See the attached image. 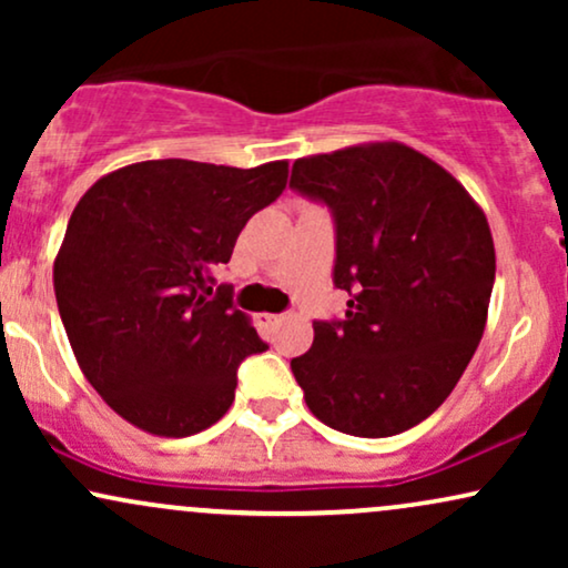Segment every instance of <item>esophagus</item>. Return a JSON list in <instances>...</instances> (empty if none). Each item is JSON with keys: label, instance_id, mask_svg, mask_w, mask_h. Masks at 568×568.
Segmentation results:
<instances>
[{"label": "esophagus", "instance_id": "1", "mask_svg": "<svg viewBox=\"0 0 568 568\" xmlns=\"http://www.w3.org/2000/svg\"><path fill=\"white\" fill-rule=\"evenodd\" d=\"M277 323H283V315H272V312H262L258 315V325H264V328H275Z\"/></svg>", "mask_w": 568, "mask_h": 568}]
</instances>
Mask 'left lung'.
I'll return each mask as SVG.
<instances>
[{
  "label": "left lung",
  "instance_id": "8db88e82",
  "mask_svg": "<svg viewBox=\"0 0 568 568\" xmlns=\"http://www.w3.org/2000/svg\"><path fill=\"white\" fill-rule=\"evenodd\" d=\"M291 186L331 207L347 317L315 323L291 371L312 414L357 438H389L452 395L484 336L494 240L446 168L397 141L293 162Z\"/></svg>",
  "mask_w": 568,
  "mask_h": 568
}]
</instances>
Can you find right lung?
<instances>
[{"label":"right lung","instance_id":"right-lung-1","mask_svg":"<svg viewBox=\"0 0 568 568\" xmlns=\"http://www.w3.org/2000/svg\"><path fill=\"white\" fill-rule=\"evenodd\" d=\"M285 184V160H146L77 202L53 266L58 312L84 379L133 427L186 438L230 410L237 366L266 344L226 285L211 296L213 270Z\"/></svg>","mask_w":568,"mask_h":568}]
</instances>
